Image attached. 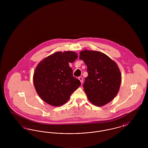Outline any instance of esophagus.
<instances>
[{"mask_svg": "<svg viewBox=\"0 0 148 148\" xmlns=\"http://www.w3.org/2000/svg\"><path fill=\"white\" fill-rule=\"evenodd\" d=\"M78 79H79V80L80 81V82H81V83H83V77H78Z\"/></svg>", "mask_w": 148, "mask_h": 148, "instance_id": "34e87169", "label": "esophagus"}]
</instances>
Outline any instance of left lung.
I'll return each mask as SVG.
<instances>
[{"mask_svg": "<svg viewBox=\"0 0 148 148\" xmlns=\"http://www.w3.org/2000/svg\"><path fill=\"white\" fill-rule=\"evenodd\" d=\"M79 58L87 66L88 75L83 88L89 100L97 106L110 102L119 92L121 81L118 65L98 51H82Z\"/></svg>", "mask_w": 148, "mask_h": 148, "instance_id": "obj_1", "label": "left lung"}]
</instances>
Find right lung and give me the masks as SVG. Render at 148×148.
<instances>
[{
	"instance_id": "obj_1",
	"label": "right lung",
	"mask_w": 148,
	"mask_h": 148,
	"mask_svg": "<svg viewBox=\"0 0 148 148\" xmlns=\"http://www.w3.org/2000/svg\"><path fill=\"white\" fill-rule=\"evenodd\" d=\"M77 58L74 51H58L46 57L35 68L33 83L39 96L51 106H59L68 101L81 85L69 65Z\"/></svg>"
}]
</instances>
